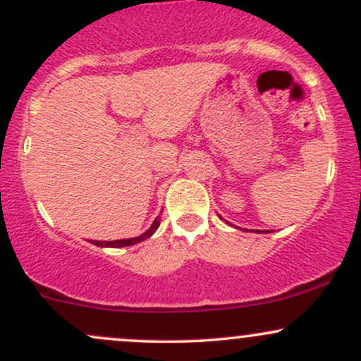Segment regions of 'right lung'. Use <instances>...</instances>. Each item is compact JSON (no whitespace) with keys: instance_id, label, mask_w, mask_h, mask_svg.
Here are the masks:
<instances>
[{"instance_id":"1","label":"right lung","mask_w":361,"mask_h":361,"mask_svg":"<svg viewBox=\"0 0 361 361\" xmlns=\"http://www.w3.org/2000/svg\"><path fill=\"white\" fill-rule=\"evenodd\" d=\"M159 217L156 219L154 222H152V226L149 227V231H146L144 234H140L139 238H132V239H118V241H91L94 244V246H103V247H123V246H132V244H137L140 241H144V239L151 238L152 234L156 233V229L159 227Z\"/></svg>"}]
</instances>
